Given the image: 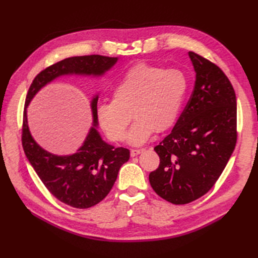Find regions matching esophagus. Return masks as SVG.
Returning <instances> with one entry per match:
<instances>
[{
  "label": "esophagus",
  "instance_id": "esophagus-1",
  "mask_svg": "<svg viewBox=\"0 0 258 258\" xmlns=\"http://www.w3.org/2000/svg\"><path fill=\"white\" fill-rule=\"evenodd\" d=\"M143 151H144L143 148H140V150H131V151H130L131 157H135V156H137V155H139V154H141Z\"/></svg>",
  "mask_w": 258,
  "mask_h": 258
}]
</instances>
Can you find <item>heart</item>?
<instances>
[{
	"label": "heart",
	"mask_w": 258,
	"mask_h": 258,
	"mask_svg": "<svg viewBox=\"0 0 258 258\" xmlns=\"http://www.w3.org/2000/svg\"><path fill=\"white\" fill-rule=\"evenodd\" d=\"M188 80L181 70L139 63L115 85L113 100L98 107V120L113 141H123L132 116L128 142L142 145L154 132L171 128L181 112ZM133 115H131V113Z\"/></svg>",
	"instance_id": "b5f03b06"
}]
</instances>
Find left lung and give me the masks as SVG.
I'll return each mask as SVG.
<instances>
[{"label":"left lung","mask_w":258,"mask_h":258,"mask_svg":"<svg viewBox=\"0 0 258 258\" xmlns=\"http://www.w3.org/2000/svg\"><path fill=\"white\" fill-rule=\"evenodd\" d=\"M196 82L189 101L155 152L159 167L150 173L155 192L186 205L216 183L237 143V100L228 77L213 62L189 51Z\"/></svg>","instance_id":"obj_1"}]
</instances>
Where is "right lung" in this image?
<instances>
[{"label":"right lung","mask_w":258,"mask_h":258,"mask_svg":"<svg viewBox=\"0 0 258 258\" xmlns=\"http://www.w3.org/2000/svg\"><path fill=\"white\" fill-rule=\"evenodd\" d=\"M117 62V58L90 54L71 57L51 64L38 73L27 93L23 110L21 142L25 154L46 188L59 201L76 209H88L102 201L111 191L120 167L130 152L124 147L105 143L97 131L98 96L91 101L93 126L77 153L57 156L46 152L30 134L27 106L46 84L61 75H102Z\"/></svg>","instance_id":"right-lung-1"}]
</instances>
